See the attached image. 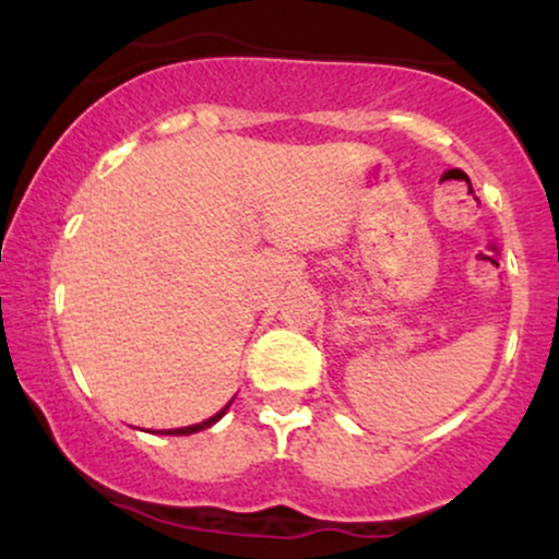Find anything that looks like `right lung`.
Instances as JSON below:
<instances>
[{
	"label": "right lung",
	"instance_id": "1",
	"mask_svg": "<svg viewBox=\"0 0 559 559\" xmlns=\"http://www.w3.org/2000/svg\"><path fill=\"white\" fill-rule=\"evenodd\" d=\"M226 409H228V404L221 409V413L213 415V418H210V420L197 423V426H186V428H170V431H159V433H168V436H189V433H197V431H202V428H210V426H213V423L221 420L223 415H226Z\"/></svg>",
	"mask_w": 559,
	"mask_h": 559
}]
</instances>
